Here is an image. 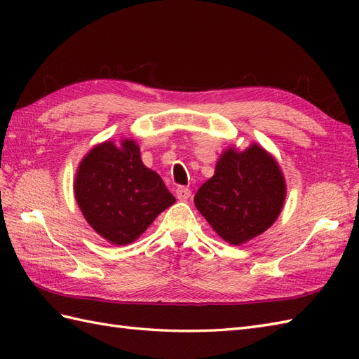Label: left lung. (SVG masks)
Here are the masks:
<instances>
[{
  "label": "left lung",
  "mask_w": 359,
  "mask_h": 359,
  "mask_svg": "<svg viewBox=\"0 0 359 359\" xmlns=\"http://www.w3.org/2000/svg\"><path fill=\"white\" fill-rule=\"evenodd\" d=\"M75 199L94 230L117 245L135 241L175 202L160 175L143 165L140 148L123 140L90 149L75 179Z\"/></svg>",
  "instance_id": "left-lung-1"
}]
</instances>
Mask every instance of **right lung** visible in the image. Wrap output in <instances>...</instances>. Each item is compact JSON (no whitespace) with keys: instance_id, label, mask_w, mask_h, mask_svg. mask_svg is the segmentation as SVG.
Returning <instances> with one entry per match:
<instances>
[{"instance_id":"add662e5","label":"right lung","mask_w":359,"mask_h":359,"mask_svg":"<svg viewBox=\"0 0 359 359\" xmlns=\"http://www.w3.org/2000/svg\"><path fill=\"white\" fill-rule=\"evenodd\" d=\"M284 197L279 166L253 144L243 152L225 151L215 175L196 193L194 203L220 238L239 245L271 226Z\"/></svg>"}]
</instances>
